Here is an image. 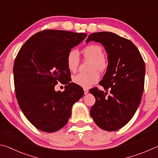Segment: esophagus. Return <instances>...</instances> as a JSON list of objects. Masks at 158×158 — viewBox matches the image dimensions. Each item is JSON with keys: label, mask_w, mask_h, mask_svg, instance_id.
Segmentation results:
<instances>
[{"label": "esophagus", "mask_w": 158, "mask_h": 158, "mask_svg": "<svg viewBox=\"0 0 158 158\" xmlns=\"http://www.w3.org/2000/svg\"><path fill=\"white\" fill-rule=\"evenodd\" d=\"M84 94L86 95L88 93H89V89H84Z\"/></svg>", "instance_id": "esophagus-1"}]
</instances>
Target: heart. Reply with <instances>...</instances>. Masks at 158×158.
Wrapping results in <instances>:
<instances>
[{"mask_svg": "<svg viewBox=\"0 0 158 158\" xmlns=\"http://www.w3.org/2000/svg\"><path fill=\"white\" fill-rule=\"evenodd\" d=\"M84 56L86 59L90 60L89 69V73H79L73 77L74 84L84 89H88L95 84L100 79V73H105L109 68V60L104 56L102 47L98 44H92L87 45L82 51ZM67 66L70 72H74L78 68L79 63V56L78 51L71 49L68 52L66 58Z\"/></svg>", "mask_w": 158, "mask_h": 158, "instance_id": "obj_1", "label": "heart"}]
</instances>
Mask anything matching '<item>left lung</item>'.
Segmentation results:
<instances>
[{
    "label": "left lung",
    "instance_id": "left-lung-1",
    "mask_svg": "<svg viewBox=\"0 0 158 158\" xmlns=\"http://www.w3.org/2000/svg\"><path fill=\"white\" fill-rule=\"evenodd\" d=\"M90 41L100 42L105 47L109 65L100 82L106 91L98 88L89 90L95 98L90 114L101 129L116 131L130 121L140 105L145 63L132 42L114 33H92L85 42ZM108 90L110 93L109 96Z\"/></svg>",
    "mask_w": 158,
    "mask_h": 158
}]
</instances>
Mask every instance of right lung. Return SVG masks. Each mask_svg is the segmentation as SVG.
<instances>
[{
  "mask_svg": "<svg viewBox=\"0 0 158 158\" xmlns=\"http://www.w3.org/2000/svg\"><path fill=\"white\" fill-rule=\"evenodd\" d=\"M87 35L58 30H44L31 37L19 52L13 68L16 98L23 114L32 125L45 132L65 126L72 106L84 90L70 81L66 58L72 48ZM58 81L64 92L55 91Z\"/></svg>",
  "mask_w": 158,
  "mask_h": 158,
  "instance_id": "right-lung-1",
  "label": "right lung"
}]
</instances>
